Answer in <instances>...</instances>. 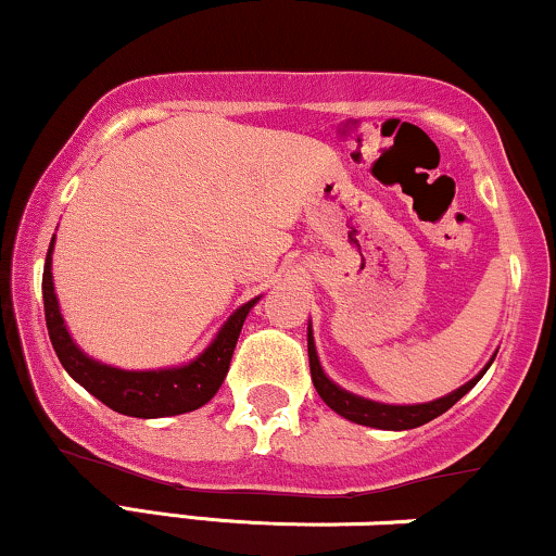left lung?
Listing matches in <instances>:
<instances>
[{
	"label": "left lung",
	"mask_w": 556,
	"mask_h": 556,
	"mask_svg": "<svg viewBox=\"0 0 556 556\" xmlns=\"http://www.w3.org/2000/svg\"><path fill=\"white\" fill-rule=\"evenodd\" d=\"M306 349H309L312 382H315V390L319 393V397H323L336 414H341L343 419L364 424V427H377V429H414L437 419V416L445 414L447 408H453L455 403H458L489 369L486 364V369L481 371L479 377H473L471 382H466L460 390H455V393L440 397V401L419 403V406H388V403H375V401H367V397L345 393V390H341L336 382H330L328 377H325L323 367H319L315 341H312V328L306 330Z\"/></svg>",
	"instance_id": "1"
}]
</instances>
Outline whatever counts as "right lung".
I'll return each mask as SVG.
<instances>
[{
    "mask_svg": "<svg viewBox=\"0 0 556 556\" xmlns=\"http://www.w3.org/2000/svg\"><path fill=\"white\" fill-rule=\"evenodd\" d=\"M51 247H54V239H51L43 265V315L51 345H54L59 362L70 371L72 380L80 382L90 395L106 403L116 414L135 416V419H161V416L187 414V410L205 406L218 393V388L226 380L233 349H237L241 325H244L257 299L239 306L215 336V341L207 345L205 354L194 358L187 367L161 371L114 369L88 358L72 343L70 332L64 328V319L59 315L54 283H51Z\"/></svg>",
    "mask_w": 556,
    "mask_h": 556,
    "instance_id": "obj_1",
    "label": "right lung"
}]
</instances>
